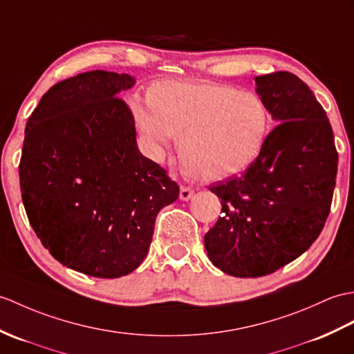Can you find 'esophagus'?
<instances>
[{
	"label": "esophagus",
	"mask_w": 354,
	"mask_h": 354,
	"mask_svg": "<svg viewBox=\"0 0 354 354\" xmlns=\"http://www.w3.org/2000/svg\"><path fill=\"white\" fill-rule=\"evenodd\" d=\"M193 188L187 187V185H180V192H179V199L180 201H188L193 196Z\"/></svg>",
	"instance_id": "obj_1"
}]
</instances>
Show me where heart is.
<instances>
[{
  "label": "heart",
  "mask_w": 354,
  "mask_h": 354,
  "mask_svg": "<svg viewBox=\"0 0 354 354\" xmlns=\"http://www.w3.org/2000/svg\"><path fill=\"white\" fill-rule=\"evenodd\" d=\"M147 109L131 102L140 133L153 149L178 138L184 170L202 180L238 174L257 160L268 136V110L258 95L211 81H157Z\"/></svg>",
  "instance_id": "1"
}]
</instances>
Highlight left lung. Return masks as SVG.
Instances as JSON below:
<instances>
[{"instance_id": "8db88e82", "label": "left lung", "mask_w": 354, "mask_h": 354, "mask_svg": "<svg viewBox=\"0 0 354 354\" xmlns=\"http://www.w3.org/2000/svg\"><path fill=\"white\" fill-rule=\"evenodd\" d=\"M254 80L279 123L244 174L209 187L221 217L205 234L212 264L235 277L271 274L310 248L330 212L338 171L330 122L305 81L286 71Z\"/></svg>"}]
</instances>
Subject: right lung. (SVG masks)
<instances>
[{
    "instance_id": "right-lung-1",
    "label": "right lung",
    "mask_w": 354,
    "mask_h": 354,
    "mask_svg": "<svg viewBox=\"0 0 354 354\" xmlns=\"http://www.w3.org/2000/svg\"><path fill=\"white\" fill-rule=\"evenodd\" d=\"M133 84L106 71L60 81L31 113L22 145L31 227L57 261L93 277L142 264L158 212L179 196L166 169L138 151L133 113L118 96Z\"/></svg>"
}]
</instances>
